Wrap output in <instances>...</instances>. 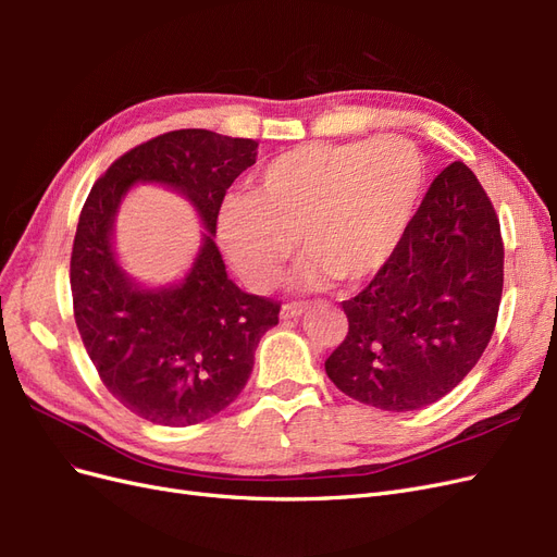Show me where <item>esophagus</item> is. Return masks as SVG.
Returning <instances> with one entry per match:
<instances>
[{
	"instance_id": "1",
	"label": "esophagus",
	"mask_w": 557,
	"mask_h": 557,
	"mask_svg": "<svg viewBox=\"0 0 557 557\" xmlns=\"http://www.w3.org/2000/svg\"><path fill=\"white\" fill-rule=\"evenodd\" d=\"M307 309H309V307L301 305V301H288V305H283V309H281V318H283V320L299 318Z\"/></svg>"
}]
</instances>
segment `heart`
<instances>
[{
    "instance_id": "heart-1",
    "label": "heart",
    "mask_w": 557,
    "mask_h": 557,
    "mask_svg": "<svg viewBox=\"0 0 557 557\" xmlns=\"http://www.w3.org/2000/svg\"><path fill=\"white\" fill-rule=\"evenodd\" d=\"M428 164L404 137L315 141L269 160L252 193L218 213V242L252 290L276 283L299 237L309 258L297 281H362L391 260L423 195Z\"/></svg>"
}]
</instances>
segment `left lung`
<instances>
[{"instance_id": "obj_1", "label": "left lung", "mask_w": 557, "mask_h": 557, "mask_svg": "<svg viewBox=\"0 0 557 557\" xmlns=\"http://www.w3.org/2000/svg\"><path fill=\"white\" fill-rule=\"evenodd\" d=\"M504 285V244L491 197L465 162L436 176L372 283L342 301L346 339L330 381L383 411L448 395L491 342Z\"/></svg>"}]
</instances>
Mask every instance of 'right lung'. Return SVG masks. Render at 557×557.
Wrapping results in <instances>:
<instances>
[{
  "label": "right lung",
  "instance_id": "right-lung-1",
  "mask_svg": "<svg viewBox=\"0 0 557 557\" xmlns=\"http://www.w3.org/2000/svg\"><path fill=\"white\" fill-rule=\"evenodd\" d=\"M252 139L174 129L134 146L99 176L78 215L70 281L76 327L107 391L166 428L201 423L239 397L281 301L242 293L213 237L225 193L256 164ZM156 180L188 196L208 234L191 274L174 289L144 292L116 267L114 211L134 182Z\"/></svg>",
  "mask_w": 557,
  "mask_h": 557
}]
</instances>
